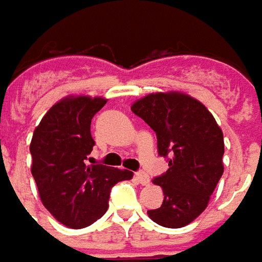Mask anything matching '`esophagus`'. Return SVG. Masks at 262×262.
Returning <instances> with one entry per match:
<instances>
[{
	"mask_svg": "<svg viewBox=\"0 0 262 262\" xmlns=\"http://www.w3.org/2000/svg\"><path fill=\"white\" fill-rule=\"evenodd\" d=\"M135 178H137V181L140 182L141 185H149V176L145 172H137Z\"/></svg>",
	"mask_w": 262,
	"mask_h": 262,
	"instance_id": "esophagus-1",
	"label": "esophagus"
}]
</instances>
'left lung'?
<instances>
[{
    "label": "left lung",
    "instance_id": "obj_1",
    "mask_svg": "<svg viewBox=\"0 0 262 262\" xmlns=\"http://www.w3.org/2000/svg\"><path fill=\"white\" fill-rule=\"evenodd\" d=\"M131 110L155 131L158 154L169 165L152 181L162 187L164 202L148 216L164 227H185L203 213L223 175V133L210 111L185 93H151Z\"/></svg>",
    "mask_w": 262,
    "mask_h": 262
}]
</instances>
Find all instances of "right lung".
<instances>
[{
	"mask_svg": "<svg viewBox=\"0 0 262 262\" xmlns=\"http://www.w3.org/2000/svg\"><path fill=\"white\" fill-rule=\"evenodd\" d=\"M107 100L69 96L52 105L33 131L29 151L32 176L40 200L57 222L83 229L108 209L111 187L133 172L105 165H87L94 146L90 125Z\"/></svg>",
	"mask_w": 262,
	"mask_h": 262,
	"instance_id": "obj_1",
	"label": "right lung"
}]
</instances>
